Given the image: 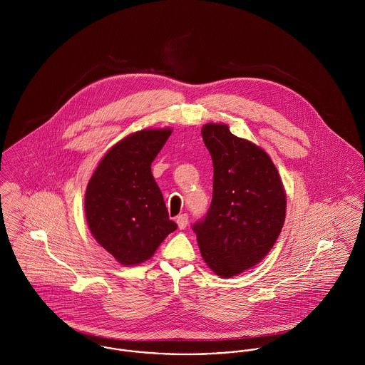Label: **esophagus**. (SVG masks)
<instances>
[{"instance_id": "34e87169", "label": "esophagus", "mask_w": 365, "mask_h": 365, "mask_svg": "<svg viewBox=\"0 0 365 365\" xmlns=\"http://www.w3.org/2000/svg\"><path fill=\"white\" fill-rule=\"evenodd\" d=\"M177 225H178V227H180L181 230L185 229L187 225H188V215H185V213L180 215V216L177 217Z\"/></svg>"}]
</instances>
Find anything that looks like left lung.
I'll use <instances>...</instances> for the list:
<instances>
[{"label":"left lung","instance_id":"1","mask_svg":"<svg viewBox=\"0 0 365 365\" xmlns=\"http://www.w3.org/2000/svg\"><path fill=\"white\" fill-rule=\"evenodd\" d=\"M201 133L213 163V191L208 213L192 230L209 268L230 278L272 249L287 197L274 163L259 146L222 123H208Z\"/></svg>","mask_w":365,"mask_h":365}]
</instances>
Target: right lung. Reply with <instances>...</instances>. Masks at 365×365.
<instances>
[{
  "mask_svg": "<svg viewBox=\"0 0 365 365\" xmlns=\"http://www.w3.org/2000/svg\"><path fill=\"white\" fill-rule=\"evenodd\" d=\"M171 129H145L116 143L86 192V216L96 240L123 265L150 259L177 229L170 220L152 163Z\"/></svg>",
  "mask_w": 365,
  "mask_h": 365,
  "instance_id": "right-lung-1",
  "label": "right lung"
}]
</instances>
